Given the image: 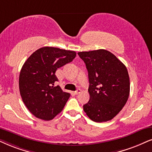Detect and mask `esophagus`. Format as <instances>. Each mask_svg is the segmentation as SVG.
<instances>
[{
	"mask_svg": "<svg viewBox=\"0 0 152 152\" xmlns=\"http://www.w3.org/2000/svg\"><path fill=\"white\" fill-rule=\"evenodd\" d=\"M80 91H81V90H80V89H77V90H76V91H74V93L75 95H78V93H80Z\"/></svg>",
	"mask_w": 152,
	"mask_h": 152,
	"instance_id": "esophagus-1",
	"label": "esophagus"
}]
</instances>
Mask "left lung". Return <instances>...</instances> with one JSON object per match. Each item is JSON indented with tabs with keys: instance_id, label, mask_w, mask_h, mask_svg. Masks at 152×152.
<instances>
[{
	"instance_id": "left-lung-1",
	"label": "left lung",
	"mask_w": 152,
	"mask_h": 152,
	"mask_svg": "<svg viewBox=\"0 0 152 152\" xmlns=\"http://www.w3.org/2000/svg\"><path fill=\"white\" fill-rule=\"evenodd\" d=\"M88 72L90 99L83 105L87 116L95 122L114 118L125 106L130 94L127 68L114 54L103 49L79 52Z\"/></svg>"
}]
</instances>
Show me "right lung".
I'll return each instance as SVG.
<instances>
[{
    "label": "right lung",
    "mask_w": 152,
    "mask_h": 152,
    "mask_svg": "<svg viewBox=\"0 0 152 152\" xmlns=\"http://www.w3.org/2000/svg\"><path fill=\"white\" fill-rule=\"evenodd\" d=\"M75 51L53 47L37 50L26 59L21 69L19 88L24 104L32 114L44 121L55 118L62 111L70 93L63 92L55 72L72 62Z\"/></svg>",
    "instance_id": "add662e5"
}]
</instances>
